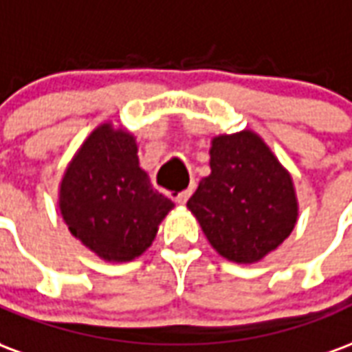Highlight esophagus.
Segmentation results:
<instances>
[{
	"mask_svg": "<svg viewBox=\"0 0 352 352\" xmlns=\"http://www.w3.org/2000/svg\"><path fill=\"white\" fill-rule=\"evenodd\" d=\"M192 192H194V186H188L186 190L177 192V194H173V199H175L179 206H184V204L188 201V198L192 196Z\"/></svg>",
	"mask_w": 352,
	"mask_h": 352,
	"instance_id": "obj_1",
	"label": "esophagus"
}]
</instances>
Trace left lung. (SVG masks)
I'll list each match as a JSON object with an SVG mask.
<instances>
[{
	"label": "left lung",
	"mask_w": 352,
	"mask_h": 352,
	"mask_svg": "<svg viewBox=\"0 0 352 352\" xmlns=\"http://www.w3.org/2000/svg\"><path fill=\"white\" fill-rule=\"evenodd\" d=\"M211 175L186 207L213 249L237 264L258 262L294 230V183L258 133L243 130L211 141Z\"/></svg>",
	"instance_id": "obj_1"
}]
</instances>
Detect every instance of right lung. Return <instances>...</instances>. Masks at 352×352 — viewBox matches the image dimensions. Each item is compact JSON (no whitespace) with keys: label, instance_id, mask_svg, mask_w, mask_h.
<instances>
[{"label":"right lung","instance_id":"add662e5","mask_svg":"<svg viewBox=\"0 0 352 352\" xmlns=\"http://www.w3.org/2000/svg\"><path fill=\"white\" fill-rule=\"evenodd\" d=\"M58 207L80 243L107 262H130L153 245L173 201L139 168L130 131L98 126L65 169Z\"/></svg>","mask_w":352,"mask_h":352}]
</instances>
